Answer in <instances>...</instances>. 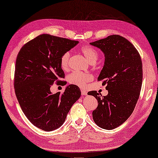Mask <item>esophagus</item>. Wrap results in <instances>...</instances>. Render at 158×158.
<instances>
[{"instance_id": "obj_1", "label": "esophagus", "mask_w": 158, "mask_h": 158, "mask_svg": "<svg viewBox=\"0 0 158 158\" xmlns=\"http://www.w3.org/2000/svg\"><path fill=\"white\" fill-rule=\"evenodd\" d=\"M81 94L83 95V96H87L88 95V92L86 91L85 89H81Z\"/></svg>"}]
</instances>
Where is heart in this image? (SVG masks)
<instances>
[{"instance_id":"heart-1","label":"heart","mask_w":158,"mask_h":158,"mask_svg":"<svg viewBox=\"0 0 158 158\" xmlns=\"http://www.w3.org/2000/svg\"><path fill=\"white\" fill-rule=\"evenodd\" d=\"M80 51L85 56L90 63H95L98 58V53L94 47L90 46H84L81 47ZM70 54L68 52L64 53L60 58V66L63 70H68L70 68ZM93 75L88 73L73 72L68 76V81L70 84L85 87L88 82L92 81Z\"/></svg>"}]
</instances>
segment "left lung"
I'll return each mask as SVG.
<instances>
[{
    "label": "left lung",
    "instance_id": "left-lung-1",
    "mask_svg": "<svg viewBox=\"0 0 158 158\" xmlns=\"http://www.w3.org/2000/svg\"><path fill=\"white\" fill-rule=\"evenodd\" d=\"M90 44L104 53V65L98 81H103L109 92L102 98L96 90L88 93L98 101L93 118L101 128L110 130L122 124L135 109L142 83L141 57L129 41L116 34Z\"/></svg>",
    "mask_w": 158,
    "mask_h": 158
}]
</instances>
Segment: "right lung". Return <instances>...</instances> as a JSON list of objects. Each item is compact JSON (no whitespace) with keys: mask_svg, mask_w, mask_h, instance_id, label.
I'll list each match as a JSON object with an SVG mask.
<instances>
[{"mask_svg":"<svg viewBox=\"0 0 158 158\" xmlns=\"http://www.w3.org/2000/svg\"><path fill=\"white\" fill-rule=\"evenodd\" d=\"M78 41L41 34L21 47L14 73L16 98L23 114L34 126L53 131L65 121L67 114L81 97L78 86L70 85L62 94L50 91L54 83L66 85L60 58Z\"/></svg>","mask_w":158,"mask_h":158,"instance_id":"right-lung-1","label":"right lung"}]
</instances>
